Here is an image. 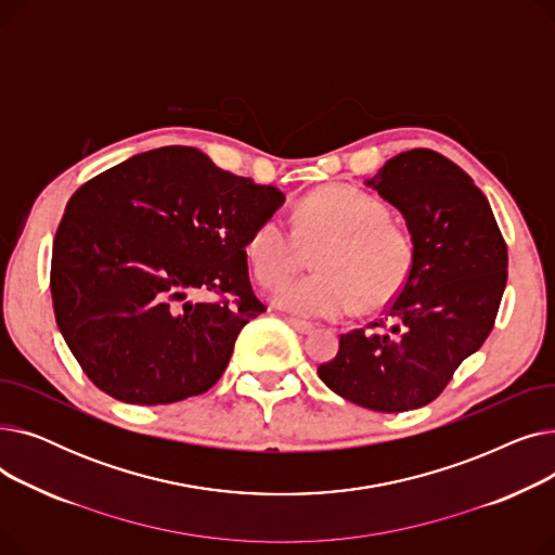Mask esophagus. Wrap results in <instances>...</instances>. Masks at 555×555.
<instances>
[{"instance_id":"esophagus-1","label":"esophagus","mask_w":555,"mask_h":555,"mask_svg":"<svg viewBox=\"0 0 555 555\" xmlns=\"http://www.w3.org/2000/svg\"><path fill=\"white\" fill-rule=\"evenodd\" d=\"M287 324L293 326L297 333H301V335H308L314 328L310 322H304V319H295V317H287Z\"/></svg>"}]
</instances>
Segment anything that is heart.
<instances>
[{
    "label": "heart",
    "instance_id": "1",
    "mask_svg": "<svg viewBox=\"0 0 555 555\" xmlns=\"http://www.w3.org/2000/svg\"><path fill=\"white\" fill-rule=\"evenodd\" d=\"M319 247V274L283 285L274 306L308 319H337L364 306L385 304L412 268V238L389 220L383 199L356 186L331 184L299 202L295 229L279 214L251 231L247 258L256 279L281 285L299 266L301 245Z\"/></svg>",
    "mask_w": 555,
    "mask_h": 555
}]
</instances>
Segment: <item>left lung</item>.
Wrapping results in <instances>:
<instances>
[{
	"label": "left lung",
	"mask_w": 555,
	"mask_h": 555,
	"mask_svg": "<svg viewBox=\"0 0 555 555\" xmlns=\"http://www.w3.org/2000/svg\"><path fill=\"white\" fill-rule=\"evenodd\" d=\"M364 184L402 214L412 268L385 312L341 335L337 356L317 373L348 402L410 412L439 396L490 335L508 251L486 195L439 153H400Z\"/></svg>",
	"instance_id": "8db88e82"
}]
</instances>
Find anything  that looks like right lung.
Returning a JSON list of instances; mask_svg holds the SVG:
<instances>
[{"mask_svg":"<svg viewBox=\"0 0 555 555\" xmlns=\"http://www.w3.org/2000/svg\"><path fill=\"white\" fill-rule=\"evenodd\" d=\"M283 202L189 145L134 155L82 184L53 238L51 297L85 375L130 404L209 391L243 326L266 312L245 247ZM197 292L223 299L193 302Z\"/></svg>","mask_w":555,"mask_h":555,"instance_id":"add662e5","label":"right lung"}]
</instances>
